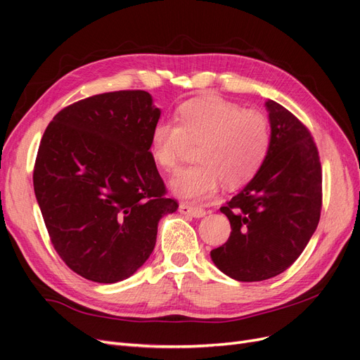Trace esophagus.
I'll return each mask as SVG.
<instances>
[{
    "mask_svg": "<svg viewBox=\"0 0 360 360\" xmlns=\"http://www.w3.org/2000/svg\"><path fill=\"white\" fill-rule=\"evenodd\" d=\"M179 212H180V213H183V214L192 216V217H202V216L205 214V210L202 209V207L192 205V204H186V202L180 204V207H179Z\"/></svg>",
    "mask_w": 360,
    "mask_h": 360,
    "instance_id": "esophagus-1",
    "label": "esophagus"
}]
</instances>
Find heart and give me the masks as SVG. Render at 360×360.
<instances>
[{
	"label": "heart",
	"mask_w": 360,
	"mask_h": 360,
	"mask_svg": "<svg viewBox=\"0 0 360 360\" xmlns=\"http://www.w3.org/2000/svg\"><path fill=\"white\" fill-rule=\"evenodd\" d=\"M177 114L179 123L162 118L150 135L151 155L167 171H176L188 156L189 144H198L201 162L172 179L174 193L201 200L213 195L221 181L226 188H238L257 176L271 143L264 112L209 96L181 103Z\"/></svg>",
	"instance_id": "obj_1"
}]
</instances>
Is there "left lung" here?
<instances>
[{"instance_id":"1","label":"left lung","mask_w":360,"mask_h":360,"mask_svg":"<svg viewBox=\"0 0 360 360\" xmlns=\"http://www.w3.org/2000/svg\"><path fill=\"white\" fill-rule=\"evenodd\" d=\"M266 106L269 155L246 188L221 207L231 234L210 252L217 269L243 282L288 269L307 248L323 205L321 162L309 129L282 105Z\"/></svg>"}]
</instances>
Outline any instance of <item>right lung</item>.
<instances>
[{
	"label": "right lung",
	"mask_w": 360,
	"mask_h": 360,
	"mask_svg": "<svg viewBox=\"0 0 360 360\" xmlns=\"http://www.w3.org/2000/svg\"><path fill=\"white\" fill-rule=\"evenodd\" d=\"M160 111L143 90L96 94L53 117L32 171L49 238L79 276L114 284L153 252L158 222L179 209L150 151Z\"/></svg>",
	"instance_id": "right-lung-1"
}]
</instances>
